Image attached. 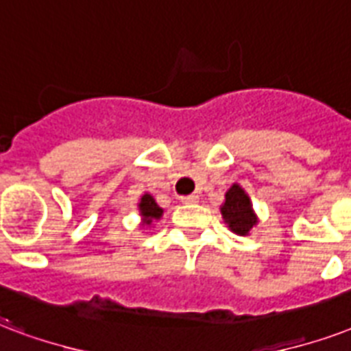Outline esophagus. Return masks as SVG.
<instances>
[{
  "label": "esophagus",
  "mask_w": 351,
  "mask_h": 351,
  "mask_svg": "<svg viewBox=\"0 0 351 351\" xmlns=\"http://www.w3.org/2000/svg\"><path fill=\"white\" fill-rule=\"evenodd\" d=\"M182 204H195L199 202V195H186V197H180Z\"/></svg>",
  "instance_id": "1"
}]
</instances>
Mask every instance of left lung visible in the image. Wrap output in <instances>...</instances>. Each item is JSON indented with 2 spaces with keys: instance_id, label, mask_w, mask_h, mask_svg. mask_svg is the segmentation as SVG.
I'll list each match as a JSON object with an SVG mask.
<instances>
[{
  "instance_id": "obj_1",
  "label": "left lung",
  "mask_w": 351,
  "mask_h": 351,
  "mask_svg": "<svg viewBox=\"0 0 351 351\" xmlns=\"http://www.w3.org/2000/svg\"><path fill=\"white\" fill-rule=\"evenodd\" d=\"M224 223L228 224V228L237 235H248L252 226L258 224V217L252 210V202L247 191L234 184L224 195V204L221 206Z\"/></svg>"
}]
</instances>
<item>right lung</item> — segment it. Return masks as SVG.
<instances>
[{"mask_svg": "<svg viewBox=\"0 0 351 351\" xmlns=\"http://www.w3.org/2000/svg\"><path fill=\"white\" fill-rule=\"evenodd\" d=\"M138 208H140V215L141 221H143V226H149L152 221H158V219L162 217V213H164V210L154 202V199H152L149 193H145L141 197Z\"/></svg>", "mask_w": 351, "mask_h": 351, "instance_id": "add662e5", "label": "right lung"}]
</instances>
